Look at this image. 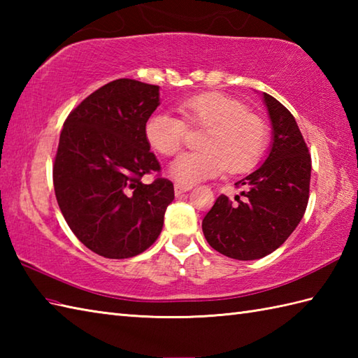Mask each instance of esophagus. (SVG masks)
Returning a JSON list of instances; mask_svg holds the SVG:
<instances>
[{"mask_svg": "<svg viewBox=\"0 0 358 358\" xmlns=\"http://www.w3.org/2000/svg\"><path fill=\"white\" fill-rule=\"evenodd\" d=\"M191 189H192V186H189V185H181V183H175L173 185L175 195H181V194H185L187 191H191Z\"/></svg>", "mask_w": 358, "mask_h": 358, "instance_id": "1", "label": "esophagus"}]
</instances>
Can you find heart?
I'll return each instance as SVG.
<instances>
[{
	"label": "heart",
	"mask_w": 358,
	"mask_h": 358,
	"mask_svg": "<svg viewBox=\"0 0 358 358\" xmlns=\"http://www.w3.org/2000/svg\"><path fill=\"white\" fill-rule=\"evenodd\" d=\"M181 118L164 112L152 113L144 124L149 148L172 157L183 148L187 127L206 129L199 152H186L171 166V175L181 183L217 177L226 167L231 173H245L260 162L268 144V126L237 98L208 92L178 104Z\"/></svg>",
	"instance_id": "b5f03b06"
}]
</instances>
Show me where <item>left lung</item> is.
<instances>
[{
  "instance_id": "8db88e82",
  "label": "left lung",
  "mask_w": 358,
  "mask_h": 358,
  "mask_svg": "<svg viewBox=\"0 0 358 358\" xmlns=\"http://www.w3.org/2000/svg\"><path fill=\"white\" fill-rule=\"evenodd\" d=\"M273 127L269 157L235 183L241 196L224 194L203 218V234L217 252L235 260H257L287 240L309 200L310 154L296 121L283 104L264 94Z\"/></svg>"
}]
</instances>
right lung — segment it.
<instances>
[{
    "label": "right lung",
    "mask_w": 358,
    "mask_h": 358,
    "mask_svg": "<svg viewBox=\"0 0 358 358\" xmlns=\"http://www.w3.org/2000/svg\"><path fill=\"white\" fill-rule=\"evenodd\" d=\"M158 86L110 81L67 115L53 162L58 206L77 238L106 258L144 252L163 229L173 185L144 138ZM144 174H155L150 185Z\"/></svg>",
    "instance_id": "1"
}]
</instances>
